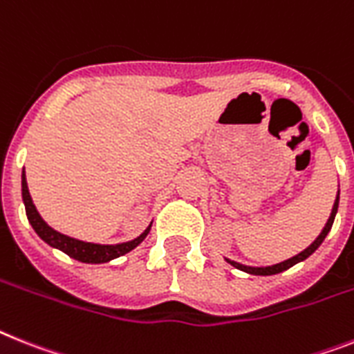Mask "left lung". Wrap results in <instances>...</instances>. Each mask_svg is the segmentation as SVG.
Here are the masks:
<instances>
[{
    "label": "left lung",
    "mask_w": 354,
    "mask_h": 354,
    "mask_svg": "<svg viewBox=\"0 0 354 354\" xmlns=\"http://www.w3.org/2000/svg\"><path fill=\"white\" fill-rule=\"evenodd\" d=\"M338 200H340V191L337 192V198H335V203H333V209H331V214H329V219L328 223L324 225L322 232L317 236V239H315L313 243H311L308 248H304V250L301 252V254L293 255V257H290V259L283 261V263H277V264H272V266H246V264H241L237 263V261H232V259H227L225 257V261H227L228 264H232L234 268L241 270V272H246L250 273V275H275V273H281L284 272V270L292 268V266H295L297 263H302V261H306L308 257H310L311 254H313L317 248H319L320 245H322V241L326 239V236L329 234V230H331V227H333V221H335V216H337V210H338Z\"/></svg>",
    "instance_id": "obj_1"
}]
</instances>
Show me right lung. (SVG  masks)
Masks as SVG:
<instances>
[{
    "label": "right lung",
    "instance_id": "right-lung-1",
    "mask_svg": "<svg viewBox=\"0 0 354 354\" xmlns=\"http://www.w3.org/2000/svg\"><path fill=\"white\" fill-rule=\"evenodd\" d=\"M21 196H23V203H25L26 218H28V221H30L35 234H37V236H39L46 245L64 252V254L73 257V259L81 261V263H90V264L109 263V261L117 259V257H120V255L131 252L133 248H136V246L140 245L145 237H147V234H149L151 230V225H153V223H149V227L145 228L140 236L131 239V241L118 243V245H99V243L81 241V239H75V237H70L66 236V234H61L57 232V230H53L48 223L41 218V214L37 212L34 201H32L30 192H28L25 171H23V174H21Z\"/></svg>",
    "mask_w": 354,
    "mask_h": 354
}]
</instances>
